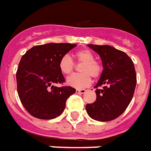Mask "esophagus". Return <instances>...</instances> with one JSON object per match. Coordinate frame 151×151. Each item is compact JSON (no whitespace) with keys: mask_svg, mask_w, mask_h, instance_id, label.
<instances>
[{"mask_svg":"<svg viewBox=\"0 0 151 151\" xmlns=\"http://www.w3.org/2000/svg\"><path fill=\"white\" fill-rule=\"evenodd\" d=\"M76 92L77 94H83V93L86 92V90L85 89H76Z\"/></svg>","mask_w":151,"mask_h":151,"instance_id":"obj_1","label":"esophagus"}]
</instances>
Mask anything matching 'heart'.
<instances>
[{
  "label": "heart",
  "instance_id": "b5f03b06",
  "mask_svg": "<svg viewBox=\"0 0 151 151\" xmlns=\"http://www.w3.org/2000/svg\"><path fill=\"white\" fill-rule=\"evenodd\" d=\"M78 63H83L80 68L81 74H75L67 79V83L69 86L76 88H83L88 86L92 81V76L97 78L102 71V67L100 63L94 59V55L88 49L78 50L75 54ZM59 68L63 75H70L74 71L75 63L68 55L61 57L59 62Z\"/></svg>",
  "mask_w": 151,
  "mask_h": 151
}]
</instances>
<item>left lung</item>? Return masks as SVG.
Instances as JSON below:
<instances>
[{"mask_svg": "<svg viewBox=\"0 0 151 151\" xmlns=\"http://www.w3.org/2000/svg\"><path fill=\"white\" fill-rule=\"evenodd\" d=\"M88 47L100 55L104 69L95 86L96 100L87 104V113L96 121L109 122L122 115L133 98L137 83L134 63L125 52L109 45Z\"/></svg>", "mask_w": 151, "mask_h": 151, "instance_id": "left-lung-1", "label": "left lung"}]
</instances>
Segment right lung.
I'll use <instances>...</instances> for the list:
<instances>
[{
	"mask_svg": "<svg viewBox=\"0 0 151 151\" xmlns=\"http://www.w3.org/2000/svg\"><path fill=\"white\" fill-rule=\"evenodd\" d=\"M76 44L47 43L30 48L17 68V93L26 111L36 118L54 119L61 115L68 98L76 92L70 86L56 87L65 79L59 68L61 57Z\"/></svg>",
	"mask_w": 151,
	"mask_h": 151,
	"instance_id": "right-lung-1",
	"label": "right lung"
}]
</instances>
